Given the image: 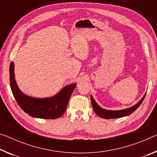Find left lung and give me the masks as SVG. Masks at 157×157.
I'll use <instances>...</instances> for the list:
<instances>
[{"label":"left lung","mask_w":157,"mask_h":157,"mask_svg":"<svg viewBox=\"0 0 157 157\" xmlns=\"http://www.w3.org/2000/svg\"><path fill=\"white\" fill-rule=\"evenodd\" d=\"M145 95L146 94H145V95L143 97L142 99L140 100L136 105H135L134 106H133V107L130 108L126 109L121 110V111H108V110L103 109L100 107L99 106L97 105V103L95 102V101L94 100V99L93 98L92 96H91V100L92 107L94 108V111L96 113L98 116H99L100 117H101V118H107V119L118 118H121V117L130 115L132 113L134 112V111L136 110L140 105H141V103L143 102V101L145 97Z\"/></svg>","instance_id":"8db88e82"}]
</instances>
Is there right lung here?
<instances>
[{"mask_svg": "<svg viewBox=\"0 0 157 157\" xmlns=\"http://www.w3.org/2000/svg\"><path fill=\"white\" fill-rule=\"evenodd\" d=\"M10 82L12 94L20 107L31 116L44 119H55L62 116L76 86L75 84L66 86L55 96L50 98L36 99L27 96L20 91L16 83L13 62L10 66Z\"/></svg>", "mask_w": 157, "mask_h": 157, "instance_id": "right-lung-1", "label": "right lung"}]
</instances>
